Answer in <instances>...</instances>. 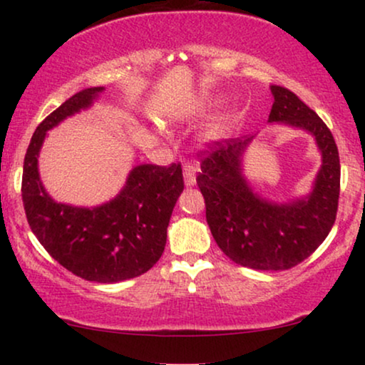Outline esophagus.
<instances>
[{"label":"esophagus","instance_id":"1","mask_svg":"<svg viewBox=\"0 0 365 365\" xmlns=\"http://www.w3.org/2000/svg\"><path fill=\"white\" fill-rule=\"evenodd\" d=\"M184 184H186V187L196 186V168L192 164L184 166Z\"/></svg>","mask_w":365,"mask_h":365}]
</instances>
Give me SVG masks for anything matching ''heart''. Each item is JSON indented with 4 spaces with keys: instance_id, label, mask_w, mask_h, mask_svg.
<instances>
[{
    "instance_id": "obj_1",
    "label": "heart",
    "mask_w": 365,
    "mask_h": 365,
    "mask_svg": "<svg viewBox=\"0 0 365 365\" xmlns=\"http://www.w3.org/2000/svg\"><path fill=\"white\" fill-rule=\"evenodd\" d=\"M226 131H227V128L224 123L209 124V126L201 133V139L204 143L219 141V139H222L224 136H226Z\"/></svg>"
}]
</instances>
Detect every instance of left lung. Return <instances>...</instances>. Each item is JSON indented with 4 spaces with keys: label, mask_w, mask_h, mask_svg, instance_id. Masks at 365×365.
<instances>
[{
    "label": "left lung",
    "mask_w": 365,
    "mask_h": 365,
    "mask_svg": "<svg viewBox=\"0 0 365 365\" xmlns=\"http://www.w3.org/2000/svg\"><path fill=\"white\" fill-rule=\"evenodd\" d=\"M271 93L267 123L309 133L321 153L311 191L284 202L254 191L242 161L256 136L212 144L196 179L214 241L231 261L257 271H284L311 256L334 226L341 187L339 151L329 128L292 91L271 86Z\"/></svg>",
    "instance_id": "8db88e82"
}]
</instances>
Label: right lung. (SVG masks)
Here are the masks:
<instances>
[{
    "label": "right lung",
    "instance_id": "1",
    "mask_svg": "<svg viewBox=\"0 0 365 365\" xmlns=\"http://www.w3.org/2000/svg\"><path fill=\"white\" fill-rule=\"evenodd\" d=\"M103 91L83 89L36 128L24 156L21 196L29 227L54 261L86 281L114 284L148 272L163 256L184 181L181 164H138L121 191L99 206H73L49 196L38 166L48 131L91 108Z\"/></svg>",
    "mask_w": 365,
    "mask_h": 365
}]
</instances>
